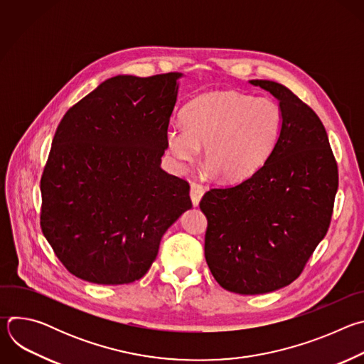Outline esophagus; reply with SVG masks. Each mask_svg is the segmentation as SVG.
Here are the masks:
<instances>
[{
	"label": "esophagus",
	"instance_id": "esophagus-1",
	"mask_svg": "<svg viewBox=\"0 0 364 364\" xmlns=\"http://www.w3.org/2000/svg\"><path fill=\"white\" fill-rule=\"evenodd\" d=\"M203 194H204L203 186H200L197 183H191V186H190V197H191L193 205H198Z\"/></svg>",
	"mask_w": 364,
	"mask_h": 364
}]
</instances>
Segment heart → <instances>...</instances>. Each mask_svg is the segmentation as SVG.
<instances>
[{"instance_id": "b5f03b06", "label": "heart", "mask_w": 364, "mask_h": 364, "mask_svg": "<svg viewBox=\"0 0 364 364\" xmlns=\"http://www.w3.org/2000/svg\"><path fill=\"white\" fill-rule=\"evenodd\" d=\"M183 128H170L167 145L178 161H193L204 146V161L223 181H239L261 168L282 131V111L269 97L212 92L181 112Z\"/></svg>"}]
</instances>
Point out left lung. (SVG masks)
I'll list each match as a JSON object with an SVG mask.
<instances>
[{
    "instance_id": "8db88e82",
    "label": "left lung",
    "mask_w": 364,
    "mask_h": 364,
    "mask_svg": "<svg viewBox=\"0 0 364 364\" xmlns=\"http://www.w3.org/2000/svg\"><path fill=\"white\" fill-rule=\"evenodd\" d=\"M278 99L281 136L265 164L239 184L207 191L204 256L220 287L242 295L277 291L302 272L324 239L338 171L317 114L288 87L249 80Z\"/></svg>"
}]
</instances>
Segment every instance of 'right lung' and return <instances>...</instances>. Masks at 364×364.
I'll use <instances>...</instances> for the list:
<instances>
[{"label": "right lung", "mask_w": 364, "mask_h": 364, "mask_svg": "<svg viewBox=\"0 0 364 364\" xmlns=\"http://www.w3.org/2000/svg\"><path fill=\"white\" fill-rule=\"evenodd\" d=\"M180 77L118 75L60 121L40 181V225L75 277L142 278L163 235L191 209L188 183L161 168Z\"/></svg>", "instance_id": "1"}]
</instances>
